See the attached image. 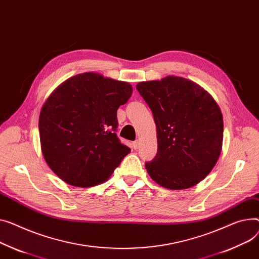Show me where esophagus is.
I'll list each match as a JSON object with an SVG mask.
<instances>
[{"label": "esophagus", "mask_w": 259, "mask_h": 259, "mask_svg": "<svg viewBox=\"0 0 259 259\" xmlns=\"http://www.w3.org/2000/svg\"><path fill=\"white\" fill-rule=\"evenodd\" d=\"M139 147H140V141H135L133 143V149L137 150V149H139Z\"/></svg>", "instance_id": "34e87169"}]
</instances>
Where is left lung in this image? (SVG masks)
Segmentation results:
<instances>
[{
	"mask_svg": "<svg viewBox=\"0 0 259 259\" xmlns=\"http://www.w3.org/2000/svg\"><path fill=\"white\" fill-rule=\"evenodd\" d=\"M152 110L157 154L146 168L168 189L195 186L214 167L223 146V114L212 96L196 82L170 75L137 83Z\"/></svg>",
	"mask_w": 259,
	"mask_h": 259,
	"instance_id": "8db88e82",
	"label": "left lung"
}]
</instances>
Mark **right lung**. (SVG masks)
<instances>
[{
	"mask_svg": "<svg viewBox=\"0 0 259 259\" xmlns=\"http://www.w3.org/2000/svg\"><path fill=\"white\" fill-rule=\"evenodd\" d=\"M132 85L99 73L68 78L44 103L39 114L42 156L65 183L91 187L105 182L130 149L115 134L116 112Z\"/></svg>",
	"mask_w": 259,
	"mask_h": 259,
	"instance_id": "add662e5",
	"label": "right lung"
}]
</instances>
